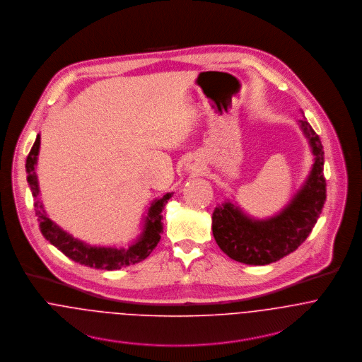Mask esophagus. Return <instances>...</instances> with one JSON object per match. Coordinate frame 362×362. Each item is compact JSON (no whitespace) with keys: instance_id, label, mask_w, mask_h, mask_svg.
I'll return each mask as SVG.
<instances>
[{"instance_id":"1","label":"esophagus","mask_w":362,"mask_h":362,"mask_svg":"<svg viewBox=\"0 0 362 362\" xmlns=\"http://www.w3.org/2000/svg\"><path fill=\"white\" fill-rule=\"evenodd\" d=\"M185 166H186V170H187V172H192V173H200L201 166L200 163L197 161L189 160V161L185 163Z\"/></svg>"}]
</instances>
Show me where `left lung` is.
<instances>
[{"instance_id":"8db88e82","label":"left lung","mask_w":362,"mask_h":362,"mask_svg":"<svg viewBox=\"0 0 362 362\" xmlns=\"http://www.w3.org/2000/svg\"><path fill=\"white\" fill-rule=\"evenodd\" d=\"M297 123L308 140L314 162L291 200L279 212L264 219L248 215L236 201L229 199L214 209V239L229 258L238 262L268 265L279 261L305 241L321 215L326 201L323 147L305 117Z\"/></svg>"}]
</instances>
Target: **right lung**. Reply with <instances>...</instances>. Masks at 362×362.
<instances>
[{"instance_id":"right-lung-1","label":"right lung","mask_w":362,"mask_h":362,"mask_svg":"<svg viewBox=\"0 0 362 362\" xmlns=\"http://www.w3.org/2000/svg\"><path fill=\"white\" fill-rule=\"evenodd\" d=\"M40 153V134H37L36 141L28 156L26 160V173L28 183L35 199V211L39 221L42 236L49 241L54 247H57L61 252H64L68 258L75 262H79L84 267L115 271L123 267L134 265L143 259H146L157 244L161 240L162 233V209L168 200L173 196V193H166L160 199L150 202L147 208V215L141 222L140 235L129 243L127 247L118 245H93L86 241L81 240L62 229L58 223H55L47 214L44 204L40 200V187L39 179L36 173V165Z\"/></svg>"}]
</instances>
